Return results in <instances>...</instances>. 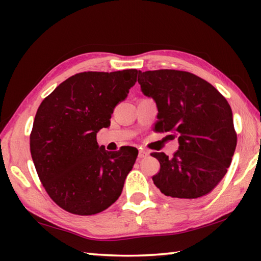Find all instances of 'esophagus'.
Here are the masks:
<instances>
[{"label":"esophagus","mask_w":261,"mask_h":261,"mask_svg":"<svg viewBox=\"0 0 261 261\" xmlns=\"http://www.w3.org/2000/svg\"><path fill=\"white\" fill-rule=\"evenodd\" d=\"M147 155H148V152H147V151H145V149H143V148L139 149V153H138V158H139V159L146 158Z\"/></svg>","instance_id":"34e87169"}]
</instances>
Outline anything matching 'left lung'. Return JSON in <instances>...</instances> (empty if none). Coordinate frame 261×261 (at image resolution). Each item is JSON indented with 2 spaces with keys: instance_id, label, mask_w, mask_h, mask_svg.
<instances>
[{
  "instance_id": "1",
  "label": "left lung",
  "mask_w": 261,
  "mask_h": 261,
  "mask_svg": "<svg viewBox=\"0 0 261 261\" xmlns=\"http://www.w3.org/2000/svg\"><path fill=\"white\" fill-rule=\"evenodd\" d=\"M141 91L158 107L156 132H173L179 147L160 162L153 182L167 197L196 202L208 194L226 175L237 144L232 112L226 98L208 82L179 70L139 72Z\"/></svg>"
}]
</instances>
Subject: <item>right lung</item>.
Listing matches in <instances>:
<instances>
[{
	"label": "right lung",
	"mask_w": 261,
	"mask_h": 261,
	"mask_svg": "<svg viewBox=\"0 0 261 261\" xmlns=\"http://www.w3.org/2000/svg\"><path fill=\"white\" fill-rule=\"evenodd\" d=\"M136 69L87 71L61 83L35 114L30 149L43 188L61 208L77 215L107 210L121 196L138 149L110 152L96 134L137 82Z\"/></svg>",
	"instance_id": "obj_1"
}]
</instances>
